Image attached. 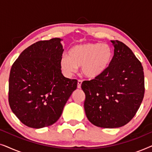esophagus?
<instances>
[{
    "label": "esophagus",
    "instance_id": "obj_1",
    "mask_svg": "<svg viewBox=\"0 0 152 152\" xmlns=\"http://www.w3.org/2000/svg\"><path fill=\"white\" fill-rule=\"evenodd\" d=\"M82 80H78V82H77V88H81V86H82Z\"/></svg>",
    "mask_w": 152,
    "mask_h": 152
}]
</instances>
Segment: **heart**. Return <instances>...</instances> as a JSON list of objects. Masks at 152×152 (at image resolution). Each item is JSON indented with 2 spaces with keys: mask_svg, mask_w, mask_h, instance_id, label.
Returning a JSON list of instances; mask_svg holds the SVG:
<instances>
[{
  "mask_svg": "<svg viewBox=\"0 0 152 152\" xmlns=\"http://www.w3.org/2000/svg\"><path fill=\"white\" fill-rule=\"evenodd\" d=\"M113 55L111 48L108 44L86 43L70 48L68 56L61 58L59 65L67 76H71L78 67H82V72L86 77L95 79L107 71Z\"/></svg>",
  "mask_w": 152,
  "mask_h": 152,
  "instance_id": "b5f03b06",
  "label": "heart"
}]
</instances>
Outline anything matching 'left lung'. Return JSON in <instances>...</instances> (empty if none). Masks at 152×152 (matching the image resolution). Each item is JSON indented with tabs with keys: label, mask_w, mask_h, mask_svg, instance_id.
Instances as JSON below:
<instances>
[{
	"label": "left lung",
	"mask_w": 152,
	"mask_h": 152,
	"mask_svg": "<svg viewBox=\"0 0 152 152\" xmlns=\"http://www.w3.org/2000/svg\"><path fill=\"white\" fill-rule=\"evenodd\" d=\"M111 41L114 55L109 68L101 76L82 84L86 117L93 124L102 128L127 124L136 115L145 93L140 61L124 43Z\"/></svg>",
	"instance_id": "left-lung-1"
}]
</instances>
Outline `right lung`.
Masks as SVG:
<instances>
[{
	"mask_svg": "<svg viewBox=\"0 0 152 152\" xmlns=\"http://www.w3.org/2000/svg\"><path fill=\"white\" fill-rule=\"evenodd\" d=\"M61 39L40 41L20 53L10 70L9 104L20 122L31 128L59 120L77 81L61 73Z\"/></svg>",
	"mask_w": 152,
	"mask_h": 152,
	"instance_id": "obj_1",
	"label": "right lung"
}]
</instances>
